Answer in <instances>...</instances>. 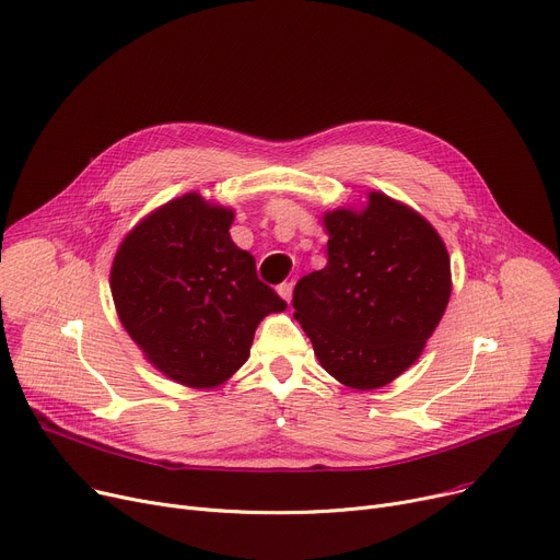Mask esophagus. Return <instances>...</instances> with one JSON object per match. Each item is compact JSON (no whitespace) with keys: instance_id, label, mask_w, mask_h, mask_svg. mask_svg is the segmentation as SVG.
I'll return each instance as SVG.
<instances>
[{"instance_id":"34e87169","label":"esophagus","mask_w":560,"mask_h":560,"mask_svg":"<svg viewBox=\"0 0 560 560\" xmlns=\"http://www.w3.org/2000/svg\"><path fill=\"white\" fill-rule=\"evenodd\" d=\"M279 294L283 296V300L290 304V300H292V281H283V283H279Z\"/></svg>"}]
</instances>
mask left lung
Instances as JSON below:
<instances>
[{"mask_svg": "<svg viewBox=\"0 0 560 560\" xmlns=\"http://www.w3.org/2000/svg\"><path fill=\"white\" fill-rule=\"evenodd\" d=\"M324 225L328 264L296 281L294 319L332 378L383 387L421 355L448 306V252L423 215L383 194Z\"/></svg>", "mask_w": 560, "mask_h": 560, "instance_id": "obj_1", "label": "left lung"}]
</instances>
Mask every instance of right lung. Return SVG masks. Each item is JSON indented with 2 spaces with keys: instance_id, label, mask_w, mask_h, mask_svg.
Listing matches in <instances>:
<instances>
[{
  "instance_id": "add662e5",
  "label": "right lung",
  "mask_w": 560,
  "mask_h": 560,
  "mask_svg": "<svg viewBox=\"0 0 560 560\" xmlns=\"http://www.w3.org/2000/svg\"><path fill=\"white\" fill-rule=\"evenodd\" d=\"M232 220V209L186 194L139 222L112 264L121 324L186 387L225 383L247 360L258 322L285 308L230 238Z\"/></svg>"
}]
</instances>
